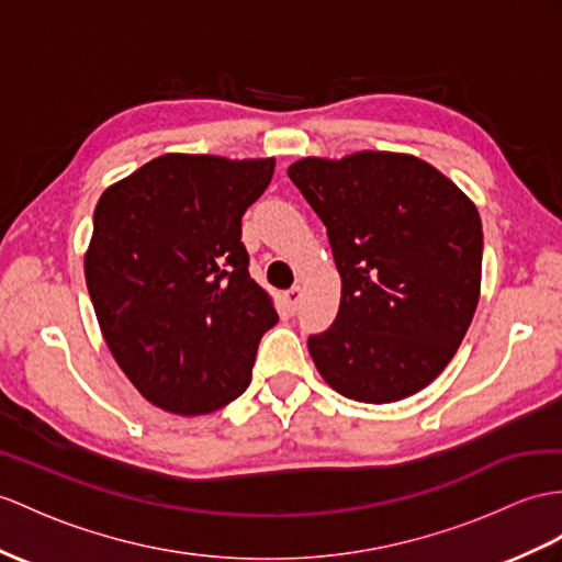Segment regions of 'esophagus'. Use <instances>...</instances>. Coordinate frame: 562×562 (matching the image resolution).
I'll return each instance as SVG.
<instances>
[{
	"mask_svg": "<svg viewBox=\"0 0 562 562\" xmlns=\"http://www.w3.org/2000/svg\"><path fill=\"white\" fill-rule=\"evenodd\" d=\"M300 295H303V291H300V285H293V289H289L283 293V300H285V310H289L291 314L297 312V305H300Z\"/></svg>",
	"mask_w": 562,
	"mask_h": 562,
	"instance_id": "esophagus-1",
	"label": "esophagus"
}]
</instances>
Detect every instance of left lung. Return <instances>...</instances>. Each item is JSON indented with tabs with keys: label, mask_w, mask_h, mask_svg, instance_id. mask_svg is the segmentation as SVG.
I'll list each match as a JSON object with an SVG mask.
<instances>
[{
	"label": "left lung",
	"mask_w": 562,
	"mask_h": 562,
	"mask_svg": "<svg viewBox=\"0 0 562 562\" xmlns=\"http://www.w3.org/2000/svg\"><path fill=\"white\" fill-rule=\"evenodd\" d=\"M289 176L326 226L340 273L334 324L307 338L319 374L346 398L376 405L429 386L479 303L476 207L431 164L407 155L307 157Z\"/></svg>",
	"instance_id": "1"
}]
</instances>
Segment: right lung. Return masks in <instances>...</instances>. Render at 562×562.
Here are the masks:
<instances>
[{
  "label": "right lung",
  "mask_w": 562,
  "mask_h": 562,
  "mask_svg": "<svg viewBox=\"0 0 562 562\" xmlns=\"http://www.w3.org/2000/svg\"><path fill=\"white\" fill-rule=\"evenodd\" d=\"M271 176L273 159L164 155L94 207L86 281L102 336L131 384L169 413L236 401L279 322L240 240Z\"/></svg>",
  "instance_id": "1"
}]
</instances>
